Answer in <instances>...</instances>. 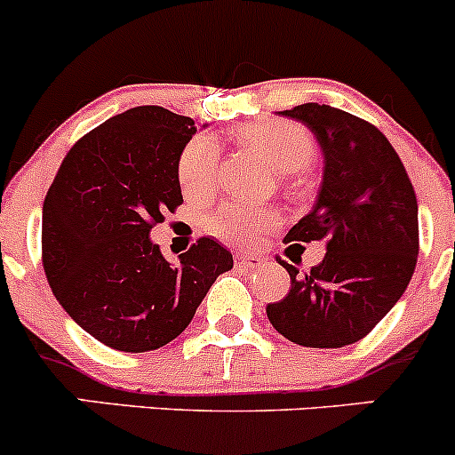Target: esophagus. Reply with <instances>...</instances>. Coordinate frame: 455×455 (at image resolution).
Returning a JSON list of instances; mask_svg holds the SVG:
<instances>
[{"label":"esophagus","instance_id":"1","mask_svg":"<svg viewBox=\"0 0 455 455\" xmlns=\"http://www.w3.org/2000/svg\"><path fill=\"white\" fill-rule=\"evenodd\" d=\"M235 264L240 266V268H246V270H255V268H259L261 264H264V259H261L259 255H246V253H237V255H235Z\"/></svg>","mask_w":455,"mask_h":455}]
</instances>
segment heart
<instances>
[{
  "label": "heart",
  "mask_w": 455,
  "mask_h": 455,
  "mask_svg": "<svg viewBox=\"0 0 455 455\" xmlns=\"http://www.w3.org/2000/svg\"><path fill=\"white\" fill-rule=\"evenodd\" d=\"M237 140L282 173L306 169L315 160V140L297 123L261 118L237 130ZM220 151L209 136H196L182 149L178 178L187 196L211 194L218 185ZM279 222L277 211L246 202H228L209 220V231L235 244H251L264 231Z\"/></svg>",
  "instance_id": "1"
}]
</instances>
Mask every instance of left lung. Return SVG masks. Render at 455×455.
Returning <instances> with one entry per match:
<instances>
[{
	"mask_svg": "<svg viewBox=\"0 0 455 455\" xmlns=\"http://www.w3.org/2000/svg\"><path fill=\"white\" fill-rule=\"evenodd\" d=\"M304 123L323 154V180L288 242H325L310 273L291 275V291L266 306L273 328L306 347L356 343L405 292L419 257V202L401 158L370 123L304 103L279 112Z\"/></svg>",
	"mask_w": 455,
	"mask_h": 455,
	"instance_id": "1",
	"label": "left lung"
}]
</instances>
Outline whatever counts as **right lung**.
<instances>
[{"label":"right lung","mask_w":455,"mask_h":455,"mask_svg":"<svg viewBox=\"0 0 455 455\" xmlns=\"http://www.w3.org/2000/svg\"><path fill=\"white\" fill-rule=\"evenodd\" d=\"M196 132L194 118L158 105L116 114L68 151L45 196L41 251L50 288L87 334L114 350L167 346L233 268L231 251L213 237L176 264L149 237L182 204L178 160Z\"/></svg>","instance_id":"obj_1"}]
</instances>
